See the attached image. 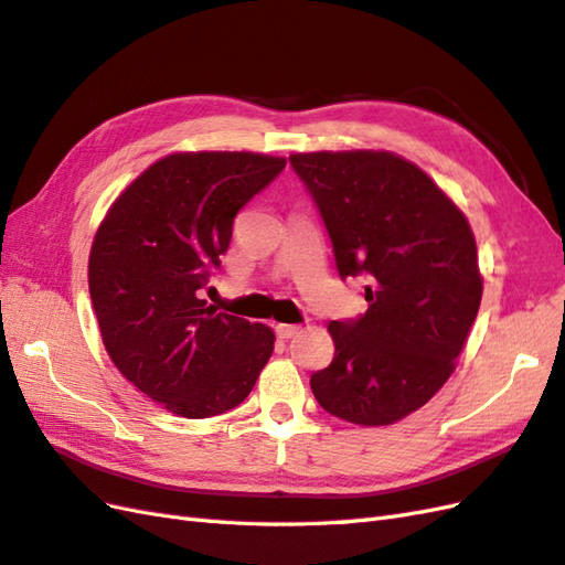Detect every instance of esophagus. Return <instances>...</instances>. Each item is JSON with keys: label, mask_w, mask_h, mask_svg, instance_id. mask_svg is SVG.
Listing matches in <instances>:
<instances>
[{"label": "esophagus", "mask_w": 565, "mask_h": 565, "mask_svg": "<svg viewBox=\"0 0 565 565\" xmlns=\"http://www.w3.org/2000/svg\"><path fill=\"white\" fill-rule=\"evenodd\" d=\"M298 324H277V327H274V331H277V337L279 339H291V337H296L298 334Z\"/></svg>", "instance_id": "obj_1"}]
</instances>
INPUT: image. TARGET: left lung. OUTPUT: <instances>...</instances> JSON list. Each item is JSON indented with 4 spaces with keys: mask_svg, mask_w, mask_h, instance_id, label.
<instances>
[{
    "mask_svg": "<svg viewBox=\"0 0 565 565\" xmlns=\"http://www.w3.org/2000/svg\"><path fill=\"white\" fill-rule=\"evenodd\" d=\"M327 226L341 279L365 277L367 310L331 322L334 360L310 377L320 406L392 425L439 392L482 300L466 216L423 169L392 152L288 157Z\"/></svg>",
    "mask_w": 565,
    "mask_h": 565,
    "instance_id": "left-lung-1",
    "label": "left lung"
}]
</instances>
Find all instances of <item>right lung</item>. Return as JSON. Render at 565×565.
Masks as SVG:
<instances>
[{"label": "right lung", "mask_w": 565, "mask_h": 565, "mask_svg": "<svg viewBox=\"0 0 565 565\" xmlns=\"http://www.w3.org/2000/svg\"><path fill=\"white\" fill-rule=\"evenodd\" d=\"M284 167L253 152L169 154L97 228L88 284L105 349L173 415L200 420L236 408L274 351L269 327L207 308L200 288L222 267L238 210Z\"/></svg>", "instance_id": "add662e5"}]
</instances>
